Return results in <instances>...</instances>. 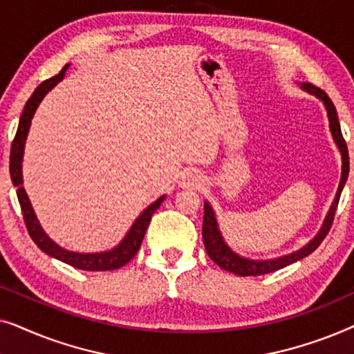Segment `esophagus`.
Masks as SVG:
<instances>
[{"label":"esophagus","instance_id":"esophagus-1","mask_svg":"<svg viewBox=\"0 0 354 354\" xmlns=\"http://www.w3.org/2000/svg\"><path fill=\"white\" fill-rule=\"evenodd\" d=\"M182 185L185 188H200L203 185V178L196 171H187L182 177Z\"/></svg>","mask_w":354,"mask_h":354}]
</instances>
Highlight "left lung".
<instances>
[{"label":"left lung","instance_id":"8db88e82","mask_svg":"<svg viewBox=\"0 0 354 354\" xmlns=\"http://www.w3.org/2000/svg\"><path fill=\"white\" fill-rule=\"evenodd\" d=\"M301 86L306 91H309V93L316 95L319 100L324 101V104H326V109H327L328 122H330V132L333 135L335 143L338 145V149H340V153H342V162H343L342 180H340V185H338L337 196L332 203L330 211H328V214L326 217V221H324V225L321 227V230H319V234L314 236V239L309 241L306 246H303L301 250L295 251V253H292V254L283 256V258L270 259V261L245 259V258H241V256L235 254L234 251H232L229 246L225 245V241L222 240L221 232H219V229H217L214 212H212L211 206L207 205V203H205V217H203V241H205V248L207 251V254H209V258L214 261L219 268L229 270V272H232V274L243 275V277H246V275L270 274V272H275V270H279L282 268H287L288 264L297 263V261L306 258L308 254H311L313 251L322 243V240L326 239L328 230H330V227L333 224V217H335V211H337L338 201H340L342 190H343V187H345L348 172H350V156H348V147H346L345 138H343V135H342L337 109H335V106H333L332 100L328 98V95L324 90L319 88V86L309 84V82L303 84Z\"/></svg>","mask_w":354,"mask_h":354}]
</instances>
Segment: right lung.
Instances as JSON below:
<instances>
[{
  "label": "right lung",
  "mask_w": 354,
  "mask_h": 354,
  "mask_svg": "<svg viewBox=\"0 0 354 354\" xmlns=\"http://www.w3.org/2000/svg\"><path fill=\"white\" fill-rule=\"evenodd\" d=\"M67 69V66H64L61 69V72L51 79H48L45 82H41L40 85L37 86L35 91H33L30 98L24 106V113L21 115V120H19V127L16 132V137L12 140L11 145V156H9V172H11V180L14 183V187L17 188V200L19 205H21L22 209V216H24V222H26L27 232L30 235V239L35 241V245L40 248L41 251H45L46 254L53 256V258L62 261V263L72 266L75 269H82V270H113V269H119L129 263L130 259L137 254V251L140 250V245H142L143 236L147 234V229L149 225V221H151V216L154 214V211L161 206L162 200L166 196H161L159 200L153 203L151 206H148L147 209L142 212V216L138 217L137 221L133 222L132 229L127 234V236L120 241L119 246H115L114 250L106 251V253H95V254H80V253H72V251L62 250L61 246H57L55 241L50 240L43 229L38 224L35 212H33L30 201L26 195V190L22 187V171H21V162H22V154H24V145H26V138L28 133V127H30L32 118L35 114L37 106L40 104V101L43 100L48 91H50L53 86H55L57 82L62 80L64 77V72Z\"/></svg>",
  "instance_id": "right-lung-1"
}]
</instances>
